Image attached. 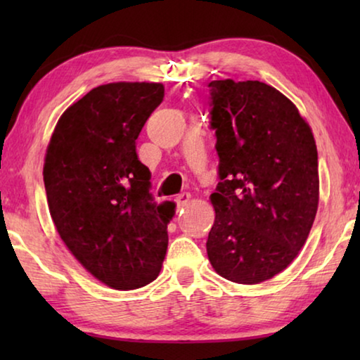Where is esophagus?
<instances>
[{
    "mask_svg": "<svg viewBox=\"0 0 360 360\" xmlns=\"http://www.w3.org/2000/svg\"><path fill=\"white\" fill-rule=\"evenodd\" d=\"M176 205H178V208H184V206L191 202V193L188 192H182L179 195H176Z\"/></svg>",
    "mask_w": 360,
    "mask_h": 360,
    "instance_id": "obj_1",
    "label": "esophagus"
}]
</instances>
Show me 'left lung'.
Instances as JSON below:
<instances>
[{
  "label": "left lung",
  "mask_w": 360,
  "mask_h": 360,
  "mask_svg": "<svg viewBox=\"0 0 360 360\" xmlns=\"http://www.w3.org/2000/svg\"><path fill=\"white\" fill-rule=\"evenodd\" d=\"M216 131V219L210 262L229 281L257 284L297 257L319 202L318 149L289 98L259 81H211Z\"/></svg>",
  "instance_id": "8db88e82"
}]
</instances>
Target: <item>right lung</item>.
I'll list each match as a JSON object with an SVG mask.
<instances>
[{
    "mask_svg": "<svg viewBox=\"0 0 360 360\" xmlns=\"http://www.w3.org/2000/svg\"><path fill=\"white\" fill-rule=\"evenodd\" d=\"M154 82L92 89L60 117L47 146L49 211L66 248L98 281L117 290L157 278L174 205H155L136 139L163 101Z\"/></svg>",
    "mask_w": 360,
    "mask_h": 360,
    "instance_id": "add662e5",
    "label": "right lung"
}]
</instances>
